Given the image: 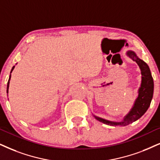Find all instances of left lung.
<instances>
[{
	"mask_svg": "<svg viewBox=\"0 0 160 160\" xmlns=\"http://www.w3.org/2000/svg\"><path fill=\"white\" fill-rule=\"evenodd\" d=\"M127 55L130 57L131 59L136 62L141 69L142 83H141L140 88L139 89L138 98L135 101L134 107L131 108V112L127 114V116H125L122 122H112V121H108L94 116L97 120L104 124L109 125H122H122H128L134 122L140 118L146 112L148 107L150 106L151 100H152L153 94V80L148 66L142 60L139 59L134 52L128 51L127 52Z\"/></svg>",
	"mask_w": 160,
	"mask_h": 160,
	"instance_id": "1",
	"label": "left lung"
}]
</instances>
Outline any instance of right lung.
Listing matches in <instances>:
<instances>
[{
	"mask_svg": "<svg viewBox=\"0 0 160 160\" xmlns=\"http://www.w3.org/2000/svg\"><path fill=\"white\" fill-rule=\"evenodd\" d=\"M14 68H15V66H13L12 68V70H11V72H12V71H13ZM10 78H11V75L9 76V80H8V82H7V93H8V91H9V80H10Z\"/></svg>",
	"mask_w": 160,
	"mask_h": 160,
	"instance_id": "obj_1",
	"label": "right lung"
}]
</instances>
